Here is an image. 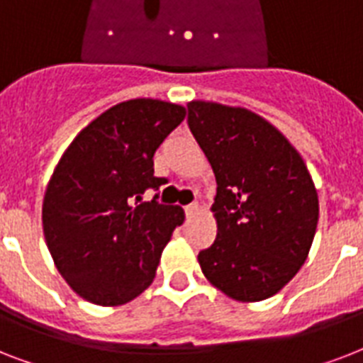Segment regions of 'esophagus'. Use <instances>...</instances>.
Listing matches in <instances>:
<instances>
[{"instance_id": "34e87169", "label": "esophagus", "mask_w": 363, "mask_h": 363, "mask_svg": "<svg viewBox=\"0 0 363 363\" xmlns=\"http://www.w3.org/2000/svg\"><path fill=\"white\" fill-rule=\"evenodd\" d=\"M198 211H199L198 203H190V205H186V207H184V213H186V216L198 215Z\"/></svg>"}]
</instances>
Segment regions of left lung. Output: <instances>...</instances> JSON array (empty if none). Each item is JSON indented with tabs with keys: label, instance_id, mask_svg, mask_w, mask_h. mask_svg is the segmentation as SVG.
Masks as SVG:
<instances>
[{
	"label": "left lung",
	"instance_id": "1",
	"mask_svg": "<svg viewBox=\"0 0 363 363\" xmlns=\"http://www.w3.org/2000/svg\"><path fill=\"white\" fill-rule=\"evenodd\" d=\"M188 125L216 177L215 242L198 254L228 298L262 301L309 256L318 194L303 158L275 125L242 107L190 101Z\"/></svg>",
	"mask_w": 363,
	"mask_h": 363
}]
</instances>
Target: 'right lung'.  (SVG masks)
Returning a JSON list of instances; mask_svg holds the SVG:
<instances>
[{"mask_svg":"<svg viewBox=\"0 0 363 363\" xmlns=\"http://www.w3.org/2000/svg\"><path fill=\"white\" fill-rule=\"evenodd\" d=\"M186 116L182 105L139 98L92 121L60 158L43 199V232L65 282L90 303L115 307L145 292L162 250L184 222L179 205L141 201L154 152Z\"/></svg>","mask_w":363,"mask_h":363,"instance_id":"obj_1","label":"right lung"}]
</instances>
